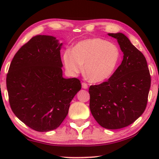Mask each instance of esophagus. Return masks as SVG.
Returning a JSON list of instances; mask_svg holds the SVG:
<instances>
[{"mask_svg":"<svg viewBox=\"0 0 159 159\" xmlns=\"http://www.w3.org/2000/svg\"><path fill=\"white\" fill-rule=\"evenodd\" d=\"M82 88L83 89H88V84H87L86 83H84V82H82Z\"/></svg>","mask_w":159,"mask_h":159,"instance_id":"esophagus-1","label":"esophagus"}]
</instances>
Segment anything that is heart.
I'll return each mask as SVG.
<instances>
[{
    "mask_svg": "<svg viewBox=\"0 0 159 159\" xmlns=\"http://www.w3.org/2000/svg\"><path fill=\"white\" fill-rule=\"evenodd\" d=\"M120 56V51L116 45L94 38L78 42L72 51L66 50L62 58L65 69L69 75L75 77L84 67L87 78L97 83L111 77L118 66Z\"/></svg>",
    "mask_w": 159,
    "mask_h": 159,
    "instance_id": "1",
    "label": "heart"
}]
</instances>
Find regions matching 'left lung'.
Returning a JSON list of instances; mask_svg holds the SVG:
<instances>
[{"instance_id": "left-lung-1", "label": "left lung", "mask_w": 159, "mask_h": 159, "mask_svg": "<svg viewBox=\"0 0 159 159\" xmlns=\"http://www.w3.org/2000/svg\"><path fill=\"white\" fill-rule=\"evenodd\" d=\"M108 34L117 40L123 60L108 81L90 87V108L101 127L116 129L131 125L144 112L151 75L145 56L127 36Z\"/></svg>"}]
</instances>
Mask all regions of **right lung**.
<instances>
[{"mask_svg": "<svg viewBox=\"0 0 159 159\" xmlns=\"http://www.w3.org/2000/svg\"><path fill=\"white\" fill-rule=\"evenodd\" d=\"M63 43L51 35H36L15 54L6 77L11 110L38 132L59 127L71 100L81 90L77 78L63 77Z\"/></svg>", "mask_w": 159, "mask_h": 159, "instance_id": "right-lung-1", "label": "right lung"}]
</instances>
